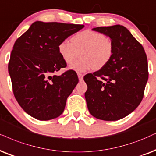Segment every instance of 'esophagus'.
Wrapping results in <instances>:
<instances>
[{"label": "esophagus", "mask_w": 156, "mask_h": 156, "mask_svg": "<svg viewBox=\"0 0 156 156\" xmlns=\"http://www.w3.org/2000/svg\"><path fill=\"white\" fill-rule=\"evenodd\" d=\"M78 79H79L80 81H82L83 79V75L80 73H78Z\"/></svg>", "instance_id": "34e87169"}]
</instances>
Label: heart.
<instances>
[{"mask_svg": "<svg viewBox=\"0 0 156 156\" xmlns=\"http://www.w3.org/2000/svg\"><path fill=\"white\" fill-rule=\"evenodd\" d=\"M80 60L69 67L78 73L95 69L99 70L111 60L114 52L113 41L102 33L85 30L73 36L71 41L66 39L58 46L60 58L66 64H70L76 58L77 51H80Z\"/></svg>", "mask_w": 156, "mask_h": 156, "instance_id": "1", "label": "heart"}]
</instances>
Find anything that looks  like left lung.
I'll return each instance as SVG.
<instances>
[{
	"instance_id": "8db88e82",
	"label": "left lung",
	"mask_w": 156,
	"mask_h": 156,
	"mask_svg": "<svg viewBox=\"0 0 156 156\" xmlns=\"http://www.w3.org/2000/svg\"><path fill=\"white\" fill-rule=\"evenodd\" d=\"M92 30L110 37L114 52L105 66L84 76L88 86L85 98L92 116L116 121L132 113L143 99L148 79L147 56L143 46L123 26Z\"/></svg>"
}]
</instances>
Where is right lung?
<instances>
[{"mask_svg":"<svg viewBox=\"0 0 156 156\" xmlns=\"http://www.w3.org/2000/svg\"><path fill=\"white\" fill-rule=\"evenodd\" d=\"M83 27L35 21L15 42L9 73L16 99L31 117L46 121L63 112L67 98L78 83V78L71 70L61 76L55 75L66 67L58 46Z\"/></svg>","mask_w":156,"mask_h":156,"instance_id":"right-lung-1","label":"right lung"}]
</instances>
